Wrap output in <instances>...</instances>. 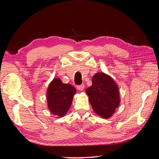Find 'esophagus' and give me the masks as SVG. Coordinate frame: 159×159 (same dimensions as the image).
Listing matches in <instances>:
<instances>
[{"instance_id":"obj_1","label":"esophagus","mask_w":159,"mask_h":159,"mask_svg":"<svg viewBox=\"0 0 159 159\" xmlns=\"http://www.w3.org/2000/svg\"><path fill=\"white\" fill-rule=\"evenodd\" d=\"M84 87H85L84 85V84H81V85H80L77 86V89H78L80 91H83L84 89Z\"/></svg>"}]
</instances>
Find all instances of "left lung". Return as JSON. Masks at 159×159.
Returning a JSON list of instances; mask_svg holds the SVG:
<instances>
[{"mask_svg":"<svg viewBox=\"0 0 159 159\" xmlns=\"http://www.w3.org/2000/svg\"><path fill=\"white\" fill-rule=\"evenodd\" d=\"M89 103L95 113L108 119L112 116L120 103L117 84L111 76L103 72L95 74L92 78V85L86 89Z\"/></svg>","mask_w":159,"mask_h":159,"instance_id":"8db88e82","label":"left lung"}]
</instances>
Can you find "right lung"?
<instances>
[{"instance_id":"1","label":"right lung","mask_w":159,"mask_h":159,"mask_svg":"<svg viewBox=\"0 0 159 159\" xmlns=\"http://www.w3.org/2000/svg\"><path fill=\"white\" fill-rule=\"evenodd\" d=\"M76 89L71 84L62 83L60 79L54 78L47 90L48 107L57 117L64 116L70 109Z\"/></svg>"}]
</instances>
